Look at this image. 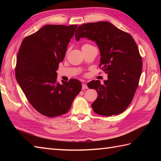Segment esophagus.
I'll return each instance as SVG.
<instances>
[{
	"mask_svg": "<svg viewBox=\"0 0 161 161\" xmlns=\"http://www.w3.org/2000/svg\"><path fill=\"white\" fill-rule=\"evenodd\" d=\"M88 86L86 84H82V89L85 90V89H87Z\"/></svg>",
	"mask_w": 161,
	"mask_h": 161,
	"instance_id": "esophagus-1",
	"label": "esophagus"
}]
</instances>
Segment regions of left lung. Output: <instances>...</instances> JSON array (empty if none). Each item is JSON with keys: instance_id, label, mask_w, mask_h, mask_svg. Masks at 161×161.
Segmentation results:
<instances>
[{"instance_id": "8db88e82", "label": "left lung", "mask_w": 161, "mask_h": 161, "mask_svg": "<svg viewBox=\"0 0 161 161\" xmlns=\"http://www.w3.org/2000/svg\"><path fill=\"white\" fill-rule=\"evenodd\" d=\"M77 42L87 38L96 43L100 52L102 70L108 80L87 84L97 91L98 96L91 107L96 114L118 115L129 107L138 86L142 61L133 37L107 21L85 23L75 32Z\"/></svg>"}]
</instances>
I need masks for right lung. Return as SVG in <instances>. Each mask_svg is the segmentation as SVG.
Segmentation results:
<instances>
[{
  "instance_id": "right-lung-1",
  "label": "right lung",
  "mask_w": 161,
  "mask_h": 161,
  "mask_svg": "<svg viewBox=\"0 0 161 161\" xmlns=\"http://www.w3.org/2000/svg\"><path fill=\"white\" fill-rule=\"evenodd\" d=\"M77 25H47L25 37L16 57V79L36 110L52 118L66 114L81 90L76 79L57 81L59 64Z\"/></svg>"
}]
</instances>
